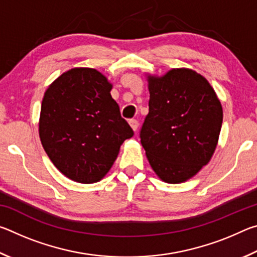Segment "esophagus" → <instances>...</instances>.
I'll return each instance as SVG.
<instances>
[{
    "label": "esophagus",
    "mask_w": 257,
    "mask_h": 257,
    "mask_svg": "<svg viewBox=\"0 0 257 257\" xmlns=\"http://www.w3.org/2000/svg\"><path fill=\"white\" fill-rule=\"evenodd\" d=\"M129 124H130V127L133 128L134 132H137V129H138V125H139V123H138V121H137V120L132 119V120L129 121Z\"/></svg>",
    "instance_id": "34e87169"
}]
</instances>
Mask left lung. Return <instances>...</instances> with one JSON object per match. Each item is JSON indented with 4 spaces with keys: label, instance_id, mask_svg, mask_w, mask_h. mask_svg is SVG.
Segmentation results:
<instances>
[{
    "label": "left lung",
    "instance_id": "8db88e82",
    "mask_svg": "<svg viewBox=\"0 0 257 257\" xmlns=\"http://www.w3.org/2000/svg\"><path fill=\"white\" fill-rule=\"evenodd\" d=\"M149 114L141 143L161 179L179 184L190 179L214 153L223 112L214 89L190 69L149 76Z\"/></svg>",
    "mask_w": 257,
    "mask_h": 257
}]
</instances>
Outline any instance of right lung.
<instances>
[{"instance_id": "1", "label": "right lung", "mask_w": 257, "mask_h": 257, "mask_svg": "<svg viewBox=\"0 0 257 257\" xmlns=\"http://www.w3.org/2000/svg\"><path fill=\"white\" fill-rule=\"evenodd\" d=\"M112 85L92 68H73L46 89L40 138L58 170L73 181L93 184L110 170L133 129L111 96Z\"/></svg>"}]
</instances>
